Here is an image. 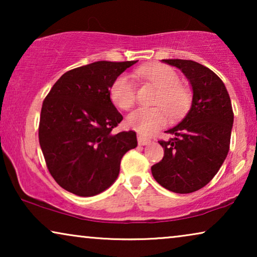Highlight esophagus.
<instances>
[{
	"label": "esophagus",
	"mask_w": 257,
	"mask_h": 257,
	"mask_svg": "<svg viewBox=\"0 0 257 257\" xmlns=\"http://www.w3.org/2000/svg\"><path fill=\"white\" fill-rule=\"evenodd\" d=\"M137 139H138L139 145H147V144L151 143V139L150 138H146V137L143 136V135L137 136Z\"/></svg>",
	"instance_id": "1"
}]
</instances>
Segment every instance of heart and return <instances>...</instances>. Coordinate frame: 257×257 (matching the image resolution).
<instances>
[{"label":"heart","mask_w":257,"mask_h":257,"mask_svg":"<svg viewBox=\"0 0 257 257\" xmlns=\"http://www.w3.org/2000/svg\"><path fill=\"white\" fill-rule=\"evenodd\" d=\"M136 75L156 86L158 92L152 101L153 107H140L126 119L130 128L150 135L165 125L167 113L171 118H179L188 110L192 101V91L179 82L174 69L165 64L140 66ZM110 98L115 106L127 111L137 100L136 87L126 76H118L110 86Z\"/></svg>","instance_id":"b5f03b06"}]
</instances>
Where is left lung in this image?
I'll return each mask as SVG.
<instances>
[{
    "label": "left lung",
    "instance_id": "8db88e82",
    "mask_svg": "<svg viewBox=\"0 0 257 257\" xmlns=\"http://www.w3.org/2000/svg\"><path fill=\"white\" fill-rule=\"evenodd\" d=\"M185 73L193 87L192 107L180 124L159 140L164 158L151 167L156 180L168 191L193 193L217 173L230 146L234 112L220 77L189 59H163Z\"/></svg>",
    "mask_w": 257,
    "mask_h": 257
}]
</instances>
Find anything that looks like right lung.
Returning <instances> with one entry per match:
<instances>
[{
  "instance_id": "add662e5",
  "label": "right lung",
  "mask_w": 257,
  "mask_h": 257,
  "mask_svg": "<svg viewBox=\"0 0 257 257\" xmlns=\"http://www.w3.org/2000/svg\"><path fill=\"white\" fill-rule=\"evenodd\" d=\"M138 61L94 62L65 72L42 105L38 139L51 177L65 191L93 196L113 184L121 158L137 147L135 131L110 99L113 80Z\"/></svg>"
}]
</instances>
